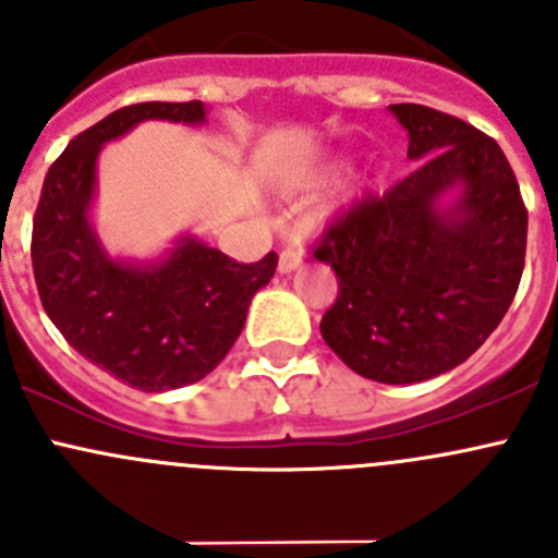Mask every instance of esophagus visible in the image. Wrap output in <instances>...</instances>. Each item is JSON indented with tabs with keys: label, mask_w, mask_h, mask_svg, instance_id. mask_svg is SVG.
<instances>
[{
	"label": "esophagus",
	"mask_w": 558,
	"mask_h": 558,
	"mask_svg": "<svg viewBox=\"0 0 558 558\" xmlns=\"http://www.w3.org/2000/svg\"><path fill=\"white\" fill-rule=\"evenodd\" d=\"M300 264H302V251H300V247H286V251L280 253V258H278V269L283 275L294 272V269L300 267Z\"/></svg>",
	"instance_id": "esophagus-1"
}]
</instances>
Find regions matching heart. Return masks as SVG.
Instances as JSON below:
<instances>
[{"label":"heart","instance_id":"1","mask_svg":"<svg viewBox=\"0 0 558 558\" xmlns=\"http://www.w3.org/2000/svg\"><path fill=\"white\" fill-rule=\"evenodd\" d=\"M326 172H329V167H326V165H311V167H302V170L296 172L294 178H291V185H300V189H305V185L318 183V180L324 178ZM329 210H335V202H331V205H326V213H329Z\"/></svg>","mask_w":558,"mask_h":558}]
</instances>
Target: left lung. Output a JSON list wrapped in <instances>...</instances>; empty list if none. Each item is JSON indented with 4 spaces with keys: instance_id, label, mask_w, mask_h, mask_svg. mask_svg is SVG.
Segmentation results:
<instances>
[{
    "instance_id": "8db88e82",
    "label": "left lung",
    "mask_w": 558,
    "mask_h": 558,
    "mask_svg": "<svg viewBox=\"0 0 558 558\" xmlns=\"http://www.w3.org/2000/svg\"><path fill=\"white\" fill-rule=\"evenodd\" d=\"M388 110L418 167L353 202L313 256L340 286L320 318L326 345L362 378L399 386L459 367L497 329L521 283L526 207L492 137L424 105Z\"/></svg>"
}]
</instances>
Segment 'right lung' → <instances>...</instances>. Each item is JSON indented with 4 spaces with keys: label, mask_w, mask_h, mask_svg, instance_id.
Listing matches in <instances>:
<instances>
[{
    "label": "right lung",
    "mask_w": 558,
    "mask_h": 558,
    "mask_svg": "<svg viewBox=\"0 0 558 558\" xmlns=\"http://www.w3.org/2000/svg\"><path fill=\"white\" fill-rule=\"evenodd\" d=\"M205 112L196 99L110 112L50 165L35 213L32 267L45 313L81 356L140 391H170L210 375L278 267L272 251L240 264L191 234L159 262H118L88 221L105 143L143 121L205 123Z\"/></svg>",
    "instance_id": "obj_1"
}]
</instances>
